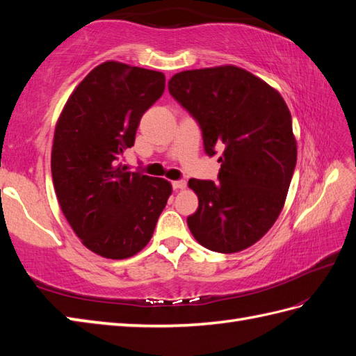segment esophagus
Returning <instances> with one entry per match:
<instances>
[{
	"instance_id": "34e87169",
	"label": "esophagus",
	"mask_w": 356,
	"mask_h": 356,
	"mask_svg": "<svg viewBox=\"0 0 356 356\" xmlns=\"http://www.w3.org/2000/svg\"><path fill=\"white\" fill-rule=\"evenodd\" d=\"M174 190H184V188H186V182L185 180H174V182H171Z\"/></svg>"
}]
</instances>
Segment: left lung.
I'll use <instances>...</instances> for the list:
<instances>
[{"mask_svg": "<svg viewBox=\"0 0 356 356\" xmlns=\"http://www.w3.org/2000/svg\"><path fill=\"white\" fill-rule=\"evenodd\" d=\"M168 90L199 124L205 153L222 149L218 182H188L199 197L190 231L209 251H243L283 209L297 163L291 111L277 90L236 65L180 72Z\"/></svg>", "mask_w": 356, "mask_h": 356, "instance_id": "obj_1", "label": "left lung"}]
</instances>
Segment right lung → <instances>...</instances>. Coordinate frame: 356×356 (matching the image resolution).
I'll return each instance as SVG.
<instances>
[{"instance_id":"1","label":"right lung","mask_w":356,"mask_h":356,"mask_svg":"<svg viewBox=\"0 0 356 356\" xmlns=\"http://www.w3.org/2000/svg\"><path fill=\"white\" fill-rule=\"evenodd\" d=\"M163 90V73L107 61L74 88L59 116L53 186L67 222L97 255L120 260L138 254L171 195L170 182L122 165L140 118Z\"/></svg>"}]
</instances>
